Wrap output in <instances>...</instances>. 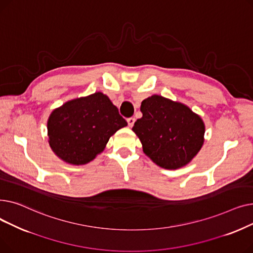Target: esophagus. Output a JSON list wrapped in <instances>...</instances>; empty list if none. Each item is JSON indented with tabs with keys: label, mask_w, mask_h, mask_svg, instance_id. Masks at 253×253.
<instances>
[{
	"label": "esophagus",
	"mask_w": 253,
	"mask_h": 253,
	"mask_svg": "<svg viewBox=\"0 0 253 253\" xmlns=\"http://www.w3.org/2000/svg\"><path fill=\"white\" fill-rule=\"evenodd\" d=\"M127 122H128V125L129 127H132L134 125V122H135V119L133 117H130L127 119Z\"/></svg>",
	"instance_id": "esophagus-1"
}]
</instances>
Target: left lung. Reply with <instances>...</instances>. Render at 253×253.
I'll return each mask as SVG.
<instances>
[{
	"mask_svg": "<svg viewBox=\"0 0 253 253\" xmlns=\"http://www.w3.org/2000/svg\"><path fill=\"white\" fill-rule=\"evenodd\" d=\"M142 117L133 130L141 141L143 153L165 169L187 165L201 150L205 126L190 108L160 95L141 102Z\"/></svg>",
	"mask_w": 253,
	"mask_h": 253,
	"instance_id": "8db88e82",
	"label": "left lung"
}]
</instances>
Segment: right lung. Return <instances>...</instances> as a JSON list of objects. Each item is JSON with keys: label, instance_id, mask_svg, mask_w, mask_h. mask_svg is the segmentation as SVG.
Wrapping results in <instances>:
<instances>
[{"label": "right lung", "instance_id": "1", "mask_svg": "<svg viewBox=\"0 0 253 253\" xmlns=\"http://www.w3.org/2000/svg\"><path fill=\"white\" fill-rule=\"evenodd\" d=\"M127 126L110 98L96 92L65 102L52 112L47 129L49 144L61 160L83 165L101 153L110 137Z\"/></svg>", "mask_w": 253, "mask_h": 253}]
</instances>
